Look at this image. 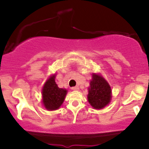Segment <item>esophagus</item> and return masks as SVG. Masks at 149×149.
I'll list each match as a JSON object with an SVG mask.
<instances>
[{
  "label": "esophagus",
  "instance_id": "obj_1",
  "mask_svg": "<svg viewBox=\"0 0 149 149\" xmlns=\"http://www.w3.org/2000/svg\"><path fill=\"white\" fill-rule=\"evenodd\" d=\"M71 89L73 90V91H78V90L79 89V87L78 86H73L72 87Z\"/></svg>",
  "mask_w": 149,
  "mask_h": 149
}]
</instances>
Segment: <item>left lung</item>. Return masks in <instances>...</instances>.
<instances>
[{"label": "left lung", "mask_w": 149, "mask_h": 149, "mask_svg": "<svg viewBox=\"0 0 149 149\" xmlns=\"http://www.w3.org/2000/svg\"><path fill=\"white\" fill-rule=\"evenodd\" d=\"M88 101L95 109H102L109 104L111 100V88L102 76L93 74L88 88Z\"/></svg>", "instance_id": "obj_1"}]
</instances>
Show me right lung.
Instances as JSON below:
<instances>
[{"label": "right lung", "instance_id": "1", "mask_svg": "<svg viewBox=\"0 0 149 149\" xmlns=\"http://www.w3.org/2000/svg\"><path fill=\"white\" fill-rule=\"evenodd\" d=\"M55 75L51 76L46 81L42 88L43 104L47 109L55 110L61 107L65 100L67 91L60 88L55 81Z\"/></svg>", "mask_w": 149, "mask_h": 149}]
</instances>
